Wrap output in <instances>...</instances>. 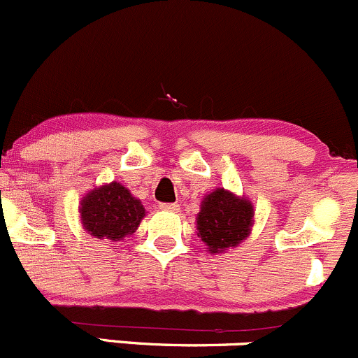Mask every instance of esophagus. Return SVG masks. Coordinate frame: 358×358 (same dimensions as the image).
Instances as JSON below:
<instances>
[{"mask_svg":"<svg viewBox=\"0 0 358 358\" xmlns=\"http://www.w3.org/2000/svg\"><path fill=\"white\" fill-rule=\"evenodd\" d=\"M160 208L169 210V212H176V210H179V205L178 203H162Z\"/></svg>","mask_w":358,"mask_h":358,"instance_id":"esophagus-1","label":"esophagus"}]
</instances>
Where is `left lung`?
Segmentation results:
<instances>
[{
  "instance_id": "left-lung-1",
  "label": "left lung",
  "mask_w": 358,
  "mask_h": 358,
  "mask_svg": "<svg viewBox=\"0 0 358 358\" xmlns=\"http://www.w3.org/2000/svg\"><path fill=\"white\" fill-rule=\"evenodd\" d=\"M253 206L248 200L215 189L203 198L198 213V233L208 246L210 253H222L231 246H238L252 227Z\"/></svg>"
}]
</instances>
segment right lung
I'll list each match as a JSON object with an SVG mask.
<instances>
[{
  "instance_id": "1",
  "label": "right lung",
  "mask_w": 358,
  "mask_h": 358,
  "mask_svg": "<svg viewBox=\"0 0 358 358\" xmlns=\"http://www.w3.org/2000/svg\"><path fill=\"white\" fill-rule=\"evenodd\" d=\"M84 229L98 239L119 241L138 229L145 217L141 201L119 182L91 191L80 203Z\"/></svg>"
}]
</instances>
